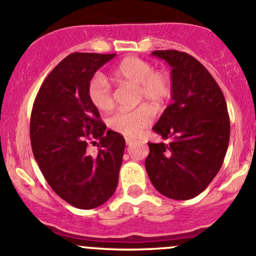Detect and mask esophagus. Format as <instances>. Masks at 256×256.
<instances>
[{"label":"esophagus","instance_id":"obj_1","mask_svg":"<svg viewBox=\"0 0 256 256\" xmlns=\"http://www.w3.org/2000/svg\"><path fill=\"white\" fill-rule=\"evenodd\" d=\"M125 141H126V144H131L135 140H134V138H126Z\"/></svg>","mask_w":256,"mask_h":256}]
</instances>
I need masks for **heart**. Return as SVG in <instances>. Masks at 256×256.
I'll return each instance as SVG.
<instances>
[{
    "label": "heart",
    "mask_w": 256,
    "mask_h": 256,
    "mask_svg": "<svg viewBox=\"0 0 256 256\" xmlns=\"http://www.w3.org/2000/svg\"><path fill=\"white\" fill-rule=\"evenodd\" d=\"M112 78L118 82H132L138 85V102H146L154 110L166 104L172 95L171 76L164 72L154 70L151 63L136 56L125 58L114 68ZM88 96L100 112H109L114 106L110 82L102 73L92 76L88 84ZM152 112L147 105L134 110H118L108 120L110 128L128 138L138 136L151 124Z\"/></svg>",
    "instance_id": "heart-1"
}]
</instances>
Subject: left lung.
<instances>
[{"mask_svg": "<svg viewBox=\"0 0 256 256\" xmlns=\"http://www.w3.org/2000/svg\"><path fill=\"white\" fill-rule=\"evenodd\" d=\"M152 56L172 68V104L152 128L171 142H148L144 167L161 194L190 200L223 164L230 136L226 102L210 73L192 56L178 50H154Z\"/></svg>", "mask_w": 256, "mask_h": 256, "instance_id": "1", "label": "left lung"}]
</instances>
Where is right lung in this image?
<instances>
[{
    "label": "right lung",
    "mask_w": 256,
    "mask_h": 256,
    "mask_svg": "<svg viewBox=\"0 0 256 256\" xmlns=\"http://www.w3.org/2000/svg\"><path fill=\"white\" fill-rule=\"evenodd\" d=\"M116 54L72 53L43 82L30 115V144L52 190L79 209L104 204L114 194L122 164L125 138L106 130L88 96L95 72ZM100 140L96 155L87 138Z\"/></svg>",
    "instance_id": "right-lung-1"
}]
</instances>
